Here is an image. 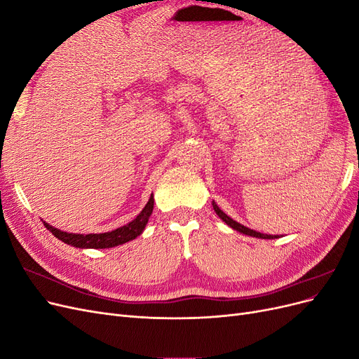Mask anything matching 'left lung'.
Returning a JSON list of instances; mask_svg holds the SVG:
<instances>
[{
	"label": "left lung",
	"mask_w": 359,
	"mask_h": 359,
	"mask_svg": "<svg viewBox=\"0 0 359 359\" xmlns=\"http://www.w3.org/2000/svg\"><path fill=\"white\" fill-rule=\"evenodd\" d=\"M212 208H214V211H215V214L220 217V219L227 224V226H231L232 229H235V231H238V232H241V233H244V235H250V236H256V238H262V240H273V238H278V235H265V233H260V232H256V231H253V229H248V227H245V226H243V224H240L238 222H235V220H232L229 215L227 214H224L219 206H217V203L215 202H212Z\"/></svg>",
	"instance_id": "obj_1"
}]
</instances>
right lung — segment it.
I'll use <instances>...</instances> for the list:
<instances>
[{"mask_svg": "<svg viewBox=\"0 0 359 359\" xmlns=\"http://www.w3.org/2000/svg\"><path fill=\"white\" fill-rule=\"evenodd\" d=\"M153 208H154V196L151 194L145 208L140 211V214L135 220H132L123 227H118L115 231L104 232V233H88V235L67 233L48 224L46 222H43V224L46 226V229L49 232H52V235H55V238H58V240H61L62 243H66L69 245L78 247V248H111V247H116V245L132 241L136 236L142 233L148 223L149 215L153 212Z\"/></svg>", "mask_w": 359, "mask_h": 359, "instance_id": "obj_1", "label": "right lung"}]
</instances>
